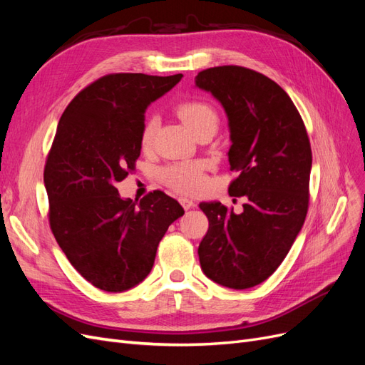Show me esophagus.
I'll use <instances>...</instances> for the list:
<instances>
[{
  "mask_svg": "<svg viewBox=\"0 0 365 365\" xmlns=\"http://www.w3.org/2000/svg\"><path fill=\"white\" fill-rule=\"evenodd\" d=\"M178 201H180V204L184 207V210H189V208L195 207V202H193L192 200H189V197H185V196H181Z\"/></svg>",
  "mask_w": 365,
  "mask_h": 365,
  "instance_id": "34e87169",
  "label": "esophagus"
}]
</instances>
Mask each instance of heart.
I'll return each instance as SVG.
<instances>
[{
    "label": "heart",
    "instance_id": "1",
    "mask_svg": "<svg viewBox=\"0 0 365 365\" xmlns=\"http://www.w3.org/2000/svg\"><path fill=\"white\" fill-rule=\"evenodd\" d=\"M176 114L195 135L204 130H215L219 126L216 108L204 98H187L176 106ZM157 130V117L150 115L141 129L140 141L143 148L152 145ZM158 178L170 189L180 193H197L205 184V168L202 163L185 161L165 165L158 172Z\"/></svg>",
    "mask_w": 365,
    "mask_h": 365
}]
</instances>
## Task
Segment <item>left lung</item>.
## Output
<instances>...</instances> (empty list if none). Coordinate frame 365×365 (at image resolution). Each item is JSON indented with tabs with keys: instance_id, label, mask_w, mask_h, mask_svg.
Wrapping results in <instances>:
<instances>
[{
	"instance_id": "obj_1",
	"label": "left lung",
	"mask_w": 365,
	"mask_h": 365,
	"mask_svg": "<svg viewBox=\"0 0 365 365\" xmlns=\"http://www.w3.org/2000/svg\"><path fill=\"white\" fill-rule=\"evenodd\" d=\"M196 85L222 103L233 145L230 196L244 212L202 202L208 230L197 254L204 274L233 289L252 288L280 267L304 224L312 150L291 97L264 74L239 65L197 73Z\"/></svg>"
}]
</instances>
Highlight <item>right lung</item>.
<instances>
[{
    "label": "right lung",
    "mask_w": 365,
    "mask_h": 365,
    "mask_svg": "<svg viewBox=\"0 0 365 365\" xmlns=\"http://www.w3.org/2000/svg\"><path fill=\"white\" fill-rule=\"evenodd\" d=\"M182 74L113 73L68 103L43 168L48 222L61 250L85 280L121 292L146 279L160 240L182 207L161 190L140 204L121 200L115 184L135 170L150 102Z\"/></svg>",
    "instance_id": "obj_1"
}]
</instances>
